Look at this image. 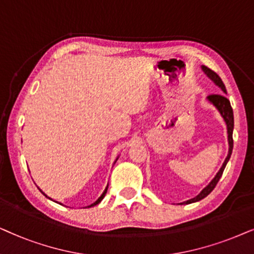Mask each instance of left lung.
I'll return each mask as SVG.
<instances>
[{"mask_svg":"<svg viewBox=\"0 0 254 254\" xmlns=\"http://www.w3.org/2000/svg\"><path fill=\"white\" fill-rule=\"evenodd\" d=\"M201 68H202V70H203V73L205 74V75H207L209 79H210L212 82L216 84V86L221 88V90L223 93L226 94L225 86H224V83H223V81L221 80V77H219L217 74L214 72V70L208 68L207 66H201ZM207 101L210 104H212V106H214L216 109L218 110V113L221 114V116L223 117V120H224L225 124H226V130H228V141H229L228 155H226V158H225L224 162H223L222 167L219 168V171L217 172V174L215 175V178L212 179L210 182H209L208 186H205V187L202 189L200 194L196 195L195 197L190 198V200L181 202V203H179V204H190V203H194V202L201 201L202 198L207 197V196L210 194L212 190H214L216 185H217L219 179H221L223 172H224V168L226 166V164H228V161L230 160V157H231V153H232V148H233L232 132H233V124H235V122H233V111H232L231 104H230V101L226 99L224 95H221V94H214V95H209L207 97Z\"/></svg>","mask_w":254,"mask_h":254,"instance_id":"8db88e82","label":"left lung"}]
</instances>
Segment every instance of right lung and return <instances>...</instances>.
<instances>
[{
  "instance_id": "add662e5",
  "label": "right lung",
  "mask_w": 254,
  "mask_h": 254,
  "mask_svg": "<svg viewBox=\"0 0 254 254\" xmlns=\"http://www.w3.org/2000/svg\"><path fill=\"white\" fill-rule=\"evenodd\" d=\"M118 158H120V155H118V157L116 158V160H115V161H114V164H115V162H116V161H117V159H118ZM38 189H39V190H40V191H42V192H43V194H44V195H45V196H46V197H47V198H50V200H51V201H53V200H52V198H51V197H49V196H47V195L45 194V192H44V191L42 190V189H40L39 187H38ZM107 190H108V185H107V187H106V189H104V191L102 192V194H101V196H100V197H99V198H97V200H96L95 202H94V203H92V204H90V205H87V207H84V208H92V207H94V205L99 204V203H100V202L103 200V197H104V196H106V194H107ZM54 202H57V201H54ZM57 203H59V202H57ZM59 204H62V203H59Z\"/></svg>"
}]
</instances>
